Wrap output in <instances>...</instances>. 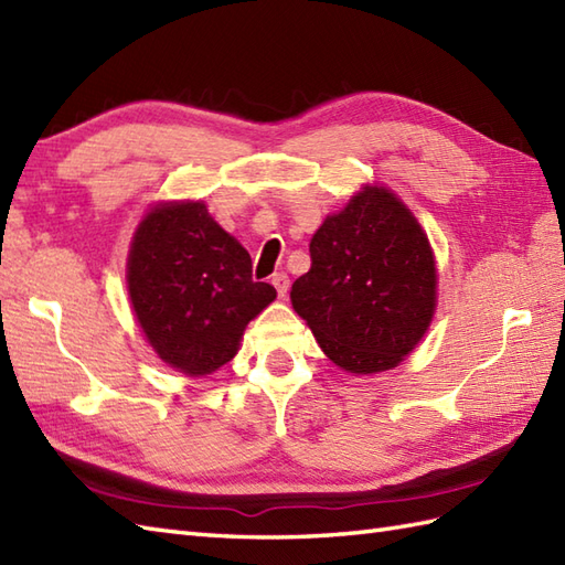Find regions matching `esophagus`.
<instances>
[{
	"mask_svg": "<svg viewBox=\"0 0 565 565\" xmlns=\"http://www.w3.org/2000/svg\"><path fill=\"white\" fill-rule=\"evenodd\" d=\"M271 284H274V288H277L279 298H284V296L288 294V284H291V281H288V277H286L284 271H277V274H274V277H271Z\"/></svg>",
	"mask_w": 565,
	"mask_h": 565,
	"instance_id": "34e87169",
	"label": "esophagus"
}]
</instances>
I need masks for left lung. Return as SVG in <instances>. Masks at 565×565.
Segmentation results:
<instances>
[{
    "label": "left lung",
    "instance_id": "left-lung-1",
    "mask_svg": "<svg viewBox=\"0 0 565 565\" xmlns=\"http://www.w3.org/2000/svg\"><path fill=\"white\" fill-rule=\"evenodd\" d=\"M291 303L339 369H395L436 308L426 233L390 190L365 188L312 235L310 269L294 281Z\"/></svg>",
    "mask_w": 565,
    "mask_h": 565
}]
</instances>
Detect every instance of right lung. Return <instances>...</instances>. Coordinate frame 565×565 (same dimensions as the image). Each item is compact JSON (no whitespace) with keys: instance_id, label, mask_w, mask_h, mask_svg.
Returning a JSON list of instances; mask_svg holds the SVG:
<instances>
[{"instance_id":"obj_1","label":"right lung","mask_w":565,"mask_h":565,"mask_svg":"<svg viewBox=\"0 0 565 565\" xmlns=\"http://www.w3.org/2000/svg\"><path fill=\"white\" fill-rule=\"evenodd\" d=\"M127 284L149 344L192 377L228 363L245 324L277 298L202 202L151 209L129 250Z\"/></svg>"}]
</instances>
